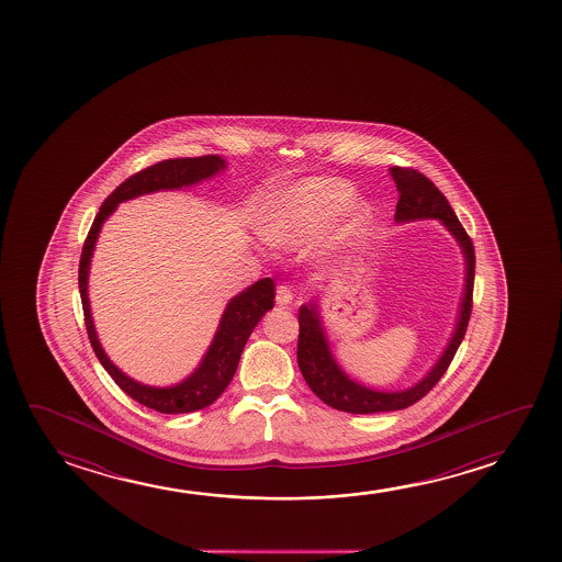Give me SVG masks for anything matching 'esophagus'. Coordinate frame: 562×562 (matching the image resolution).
<instances>
[{"instance_id":"34e87169","label":"esophagus","mask_w":562,"mask_h":562,"mask_svg":"<svg viewBox=\"0 0 562 562\" xmlns=\"http://www.w3.org/2000/svg\"><path fill=\"white\" fill-rule=\"evenodd\" d=\"M293 301V292L288 285H278L277 303L278 305H290Z\"/></svg>"}]
</instances>
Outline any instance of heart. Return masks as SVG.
<instances>
[{
    "label": "heart",
    "instance_id": "obj_1",
    "mask_svg": "<svg viewBox=\"0 0 562 562\" xmlns=\"http://www.w3.org/2000/svg\"><path fill=\"white\" fill-rule=\"evenodd\" d=\"M351 198V186L336 178H316L293 186L267 207L259 223V234L270 246H292L315 232L336 211L346 207ZM367 218L369 207L364 203L349 205L344 209L341 218L326 231L321 246L324 249L346 246L349 239L362 231Z\"/></svg>",
    "mask_w": 562,
    "mask_h": 562
}]
</instances>
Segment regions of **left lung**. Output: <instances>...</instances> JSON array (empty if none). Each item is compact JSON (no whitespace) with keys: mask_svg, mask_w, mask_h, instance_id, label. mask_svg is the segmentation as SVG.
Wrapping results in <instances>:
<instances>
[{"mask_svg":"<svg viewBox=\"0 0 562 562\" xmlns=\"http://www.w3.org/2000/svg\"><path fill=\"white\" fill-rule=\"evenodd\" d=\"M390 170L400 190L395 221L405 223L416 218H439L446 224L447 231L453 234L459 246L462 247L464 261H467V284H464L457 330L447 346L446 353L441 355L438 364L428 372V376L424 378L423 382L403 392H374L347 376L331 357L315 303L301 305L300 338H297V364H300L301 374L318 400L330 407L353 413V415L400 411L423 400L424 395L438 384L453 361L454 353L469 328L470 313H472V292H474V272H476L474 270L476 255H474L472 239L462 228L461 221L454 215L453 207L449 205L446 195L439 192L430 178L424 177L423 172L411 167H392Z\"/></svg>","mask_w":562,"mask_h":562,"instance_id":"1","label":"left lung"}]
</instances>
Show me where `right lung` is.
I'll return each instance as SVG.
<instances>
[{
    "instance_id": "add662e5",
    "label": "right lung",
    "mask_w": 562,
    "mask_h": 562,
    "mask_svg": "<svg viewBox=\"0 0 562 562\" xmlns=\"http://www.w3.org/2000/svg\"><path fill=\"white\" fill-rule=\"evenodd\" d=\"M221 169H224V161L218 155H201V157H182V159L155 162L151 167L126 178L123 184L101 203L100 213L93 218L92 228L86 236L82 255H80L78 288H80V300L85 308L86 330H88L93 353L124 393H128L132 400L138 401L142 405L165 415L192 413V411L209 407L211 403L218 400V395L226 390V385L231 384L232 378L236 374L247 338L251 336L261 316L274 305V282L272 278H262L228 303L215 339L192 376L186 378L182 384L172 385V387H149L123 374L113 362L109 361L108 355L101 349L100 339L93 328L92 315H90V303H88L90 259H92L93 246L100 234L101 224L115 211L121 201L132 200L142 193L195 184L203 178L213 177Z\"/></svg>"
}]
</instances>
